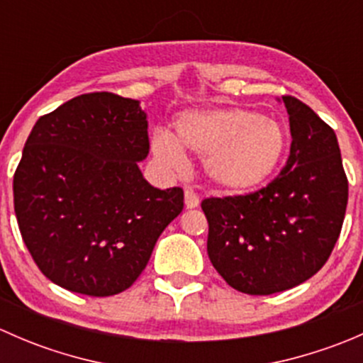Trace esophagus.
I'll return each instance as SVG.
<instances>
[{
  "label": "esophagus",
  "instance_id": "1",
  "mask_svg": "<svg viewBox=\"0 0 363 363\" xmlns=\"http://www.w3.org/2000/svg\"><path fill=\"white\" fill-rule=\"evenodd\" d=\"M184 203H186V208H195L200 205V196L196 195L193 189H186L184 191Z\"/></svg>",
  "mask_w": 363,
  "mask_h": 363
}]
</instances>
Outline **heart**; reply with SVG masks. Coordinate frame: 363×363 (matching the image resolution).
Listing matches in <instances>:
<instances>
[{"instance_id": "b5f03b06", "label": "heart", "mask_w": 363, "mask_h": 363, "mask_svg": "<svg viewBox=\"0 0 363 363\" xmlns=\"http://www.w3.org/2000/svg\"><path fill=\"white\" fill-rule=\"evenodd\" d=\"M177 140L167 131L152 138L156 158L182 168L184 149L205 158V172L221 189L247 193L265 184L286 151V137L276 121L247 108L186 112L175 121Z\"/></svg>"}]
</instances>
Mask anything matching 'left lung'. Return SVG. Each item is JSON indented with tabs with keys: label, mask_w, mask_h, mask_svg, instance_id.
<instances>
[{
	"label": "left lung",
	"mask_w": 363,
	"mask_h": 363,
	"mask_svg": "<svg viewBox=\"0 0 363 363\" xmlns=\"http://www.w3.org/2000/svg\"><path fill=\"white\" fill-rule=\"evenodd\" d=\"M291 147L272 182L250 195L205 199L207 252L237 291L272 295L313 277L342 228L347 177L334 130L294 96H283Z\"/></svg>",
	"instance_id": "left-lung-1"
}]
</instances>
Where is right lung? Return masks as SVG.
<instances>
[{
    "mask_svg": "<svg viewBox=\"0 0 363 363\" xmlns=\"http://www.w3.org/2000/svg\"><path fill=\"white\" fill-rule=\"evenodd\" d=\"M140 101L87 93L36 121L13 175L21 235L45 277L65 290H128L184 207L182 188L149 184Z\"/></svg>",
    "mask_w": 363,
    "mask_h": 363,
    "instance_id": "obj_1",
    "label": "right lung"
}]
</instances>
